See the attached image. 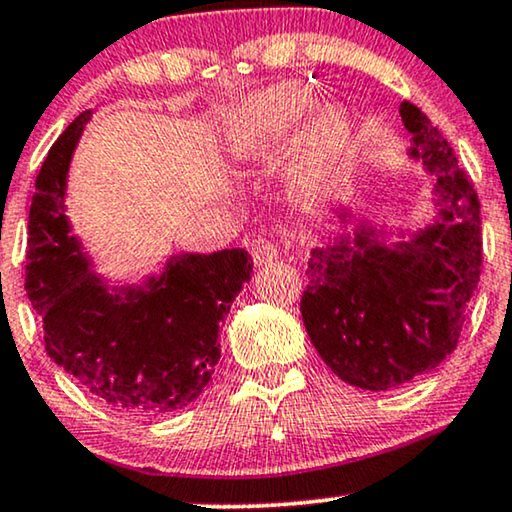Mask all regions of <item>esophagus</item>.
Instances as JSON below:
<instances>
[{
  "mask_svg": "<svg viewBox=\"0 0 512 512\" xmlns=\"http://www.w3.org/2000/svg\"><path fill=\"white\" fill-rule=\"evenodd\" d=\"M251 256H254L256 265H265V263L275 261V258L279 256L277 242L268 235H256L254 242H251Z\"/></svg>",
  "mask_w": 512,
  "mask_h": 512,
  "instance_id": "34e87169",
  "label": "esophagus"
}]
</instances>
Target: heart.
<instances>
[{"instance_id":"obj_1","label":"heart","mask_w":512,"mask_h":512,"mask_svg":"<svg viewBox=\"0 0 512 512\" xmlns=\"http://www.w3.org/2000/svg\"><path fill=\"white\" fill-rule=\"evenodd\" d=\"M310 107V102L303 95L291 88L268 90L251 97L237 109L235 130L244 135H256L261 130L286 128L296 118H300ZM349 139L347 116L340 109L328 107L321 111L314 121L307 142L303 146L296 165L291 172V193L293 198L303 205H312L324 198V193L331 186L333 174L338 170V163L345 153Z\"/></svg>"}]
</instances>
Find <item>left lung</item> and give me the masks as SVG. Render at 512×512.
Masks as SVG:
<instances>
[{
  "label": "left lung",
  "mask_w": 512,
  "mask_h": 512,
  "mask_svg": "<svg viewBox=\"0 0 512 512\" xmlns=\"http://www.w3.org/2000/svg\"><path fill=\"white\" fill-rule=\"evenodd\" d=\"M412 156L436 174L440 219L387 249L361 228L354 244L312 251L300 312L326 366L352 387L387 391L457 349L482 268L480 200L452 146L417 104L401 102ZM342 221L345 214H340Z\"/></svg>",
  "instance_id": "obj_1"
}]
</instances>
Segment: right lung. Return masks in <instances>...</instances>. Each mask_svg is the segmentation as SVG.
<instances>
[{"mask_svg":"<svg viewBox=\"0 0 512 512\" xmlns=\"http://www.w3.org/2000/svg\"><path fill=\"white\" fill-rule=\"evenodd\" d=\"M83 111L51 146L34 184L25 291L44 326L51 359L95 398L132 415H165L191 405L221 356L219 324L251 279L249 254L170 258L142 289L109 293L88 272L65 216V177Z\"/></svg>","mask_w":512,"mask_h":512,"instance_id":"right-lung-1","label":"right lung"}]
</instances>
